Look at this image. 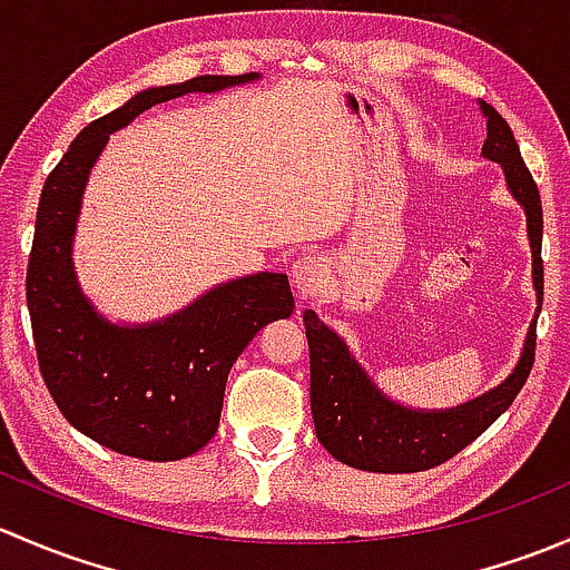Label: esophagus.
Here are the masks:
<instances>
[{"label": "esophagus", "instance_id": "1", "mask_svg": "<svg viewBox=\"0 0 570 570\" xmlns=\"http://www.w3.org/2000/svg\"><path fill=\"white\" fill-rule=\"evenodd\" d=\"M327 275H331V264L322 253H306L292 267V281H295V289L303 297H317L325 289Z\"/></svg>", "mask_w": 570, "mask_h": 570}]
</instances>
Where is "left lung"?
<instances>
[{"instance_id":"left-lung-1","label":"left lung","mask_w":570,"mask_h":570,"mask_svg":"<svg viewBox=\"0 0 570 570\" xmlns=\"http://www.w3.org/2000/svg\"><path fill=\"white\" fill-rule=\"evenodd\" d=\"M488 118V140L482 154L499 163L508 176L510 193L527 209V228L532 243V275L538 303L543 306V206L538 184L524 159L508 120L482 101ZM312 361V416L320 444L336 461L381 474H411L446 463L485 433L524 389L534 364V325L527 336L524 355L513 375L491 394L441 413H416L386 400L370 377L350 358L342 338L325 327L314 312H303Z\"/></svg>"}]
</instances>
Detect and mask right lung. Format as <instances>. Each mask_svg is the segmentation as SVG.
<instances>
[{
  "label": "right lung",
  "instance_id": "obj_1",
  "mask_svg": "<svg viewBox=\"0 0 570 570\" xmlns=\"http://www.w3.org/2000/svg\"><path fill=\"white\" fill-rule=\"evenodd\" d=\"M243 77H195L137 94L94 120L46 176L36 215L27 308L40 375L62 416L96 444L140 461H178L217 433L234 361L269 320L289 317V278L258 273L200 297L176 317L148 327H115L96 317L71 267L73 220L96 157L115 129L148 107L189 90L248 82Z\"/></svg>",
  "mask_w": 570,
  "mask_h": 570
}]
</instances>
